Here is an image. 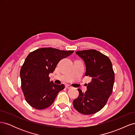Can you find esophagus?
Instances as JSON below:
<instances>
[{"mask_svg": "<svg viewBox=\"0 0 135 135\" xmlns=\"http://www.w3.org/2000/svg\"><path fill=\"white\" fill-rule=\"evenodd\" d=\"M65 87H66L67 89H69V88H71L72 87L70 85H65Z\"/></svg>", "mask_w": 135, "mask_h": 135, "instance_id": "obj_1", "label": "esophagus"}]
</instances>
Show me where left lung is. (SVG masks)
<instances>
[{
    "label": "left lung",
    "instance_id": "1",
    "mask_svg": "<svg viewBox=\"0 0 135 135\" xmlns=\"http://www.w3.org/2000/svg\"><path fill=\"white\" fill-rule=\"evenodd\" d=\"M86 66L85 75L91 77L84 93L78 89L79 96L73 101V106L84 115L96 113L107 104L113 92L114 72L111 61L108 56L95 50L76 51Z\"/></svg>",
    "mask_w": 135,
    "mask_h": 135
}]
</instances>
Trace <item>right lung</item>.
<instances>
[{"instance_id": "right-lung-1", "label": "right lung", "mask_w": 135, "mask_h": 135, "mask_svg": "<svg viewBox=\"0 0 135 135\" xmlns=\"http://www.w3.org/2000/svg\"><path fill=\"white\" fill-rule=\"evenodd\" d=\"M73 52L48 47L37 49L28 55L20 70V77L24 97L31 107L42 110L53 104L65 85L50 81L49 74L54 72L61 59Z\"/></svg>"}]
</instances>
